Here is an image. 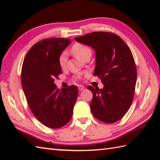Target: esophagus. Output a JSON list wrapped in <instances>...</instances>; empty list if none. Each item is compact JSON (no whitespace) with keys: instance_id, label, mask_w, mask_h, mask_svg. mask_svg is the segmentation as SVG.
Segmentation results:
<instances>
[{"instance_id":"esophagus-1","label":"esophagus","mask_w":160,"mask_h":160,"mask_svg":"<svg viewBox=\"0 0 160 160\" xmlns=\"http://www.w3.org/2000/svg\"><path fill=\"white\" fill-rule=\"evenodd\" d=\"M78 90L79 91H82V90H84V86H82V85H78Z\"/></svg>"}]
</instances>
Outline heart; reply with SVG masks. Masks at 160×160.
Returning <instances> with one entry per match:
<instances>
[{"mask_svg": "<svg viewBox=\"0 0 160 160\" xmlns=\"http://www.w3.org/2000/svg\"><path fill=\"white\" fill-rule=\"evenodd\" d=\"M71 52L76 56L78 58L82 60L88 54H91V50L89 47L82 45L80 43H76L73 45L71 48ZM67 63V53L65 52H62L59 57V64L63 68L65 67Z\"/></svg>", "mask_w": 160, "mask_h": 160, "instance_id": "b5f03b06", "label": "heart"}]
</instances>
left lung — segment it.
Segmentation results:
<instances>
[{
	"instance_id": "8db88e82",
	"label": "left lung",
	"mask_w": 160,
	"mask_h": 160,
	"mask_svg": "<svg viewBox=\"0 0 160 160\" xmlns=\"http://www.w3.org/2000/svg\"><path fill=\"white\" fill-rule=\"evenodd\" d=\"M74 39L95 50L93 75L104 84L102 89L87 87L93 93L90 104L93 115L107 124L120 120L132 104L137 80L130 49L120 36L110 32H92Z\"/></svg>"
}]
</instances>
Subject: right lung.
Returning <instances> with one entry per match:
<instances>
[{
    "label": "right lung",
    "instance_id": "obj_1",
    "mask_svg": "<svg viewBox=\"0 0 160 160\" xmlns=\"http://www.w3.org/2000/svg\"><path fill=\"white\" fill-rule=\"evenodd\" d=\"M67 38H47L33 45L24 59L21 84L29 107L37 120L52 128L62 127L72 117L78 89L57 88L55 78L62 73L59 57L70 45Z\"/></svg>",
    "mask_w": 160,
    "mask_h": 160
}]
</instances>
